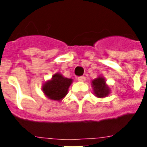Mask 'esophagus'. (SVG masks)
<instances>
[{"label": "esophagus", "mask_w": 147, "mask_h": 147, "mask_svg": "<svg viewBox=\"0 0 147 147\" xmlns=\"http://www.w3.org/2000/svg\"><path fill=\"white\" fill-rule=\"evenodd\" d=\"M78 80L80 81V82H84L85 80H86V78L84 76H80V77H78Z\"/></svg>", "instance_id": "34e87169"}]
</instances>
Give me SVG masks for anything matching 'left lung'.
Wrapping results in <instances>:
<instances>
[{
  "instance_id": "8db88e82",
  "label": "left lung",
  "mask_w": 147,
  "mask_h": 147,
  "mask_svg": "<svg viewBox=\"0 0 147 147\" xmlns=\"http://www.w3.org/2000/svg\"><path fill=\"white\" fill-rule=\"evenodd\" d=\"M91 86L94 94L99 98H105L110 94V88L106 83V80L103 76H100L92 80Z\"/></svg>"
}]
</instances>
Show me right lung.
I'll return each instance as SVG.
<instances>
[{"instance_id": "add662e5", "label": "right lung", "mask_w": 147, "mask_h": 147, "mask_svg": "<svg viewBox=\"0 0 147 147\" xmlns=\"http://www.w3.org/2000/svg\"><path fill=\"white\" fill-rule=\"evenodd\" d=\"M73 82L72 79L64 77L62 74L55 73L50 80L43 83L42 90L47 98L61 102L67 95L68 89Z\"/></svg>"}]
</instances>
